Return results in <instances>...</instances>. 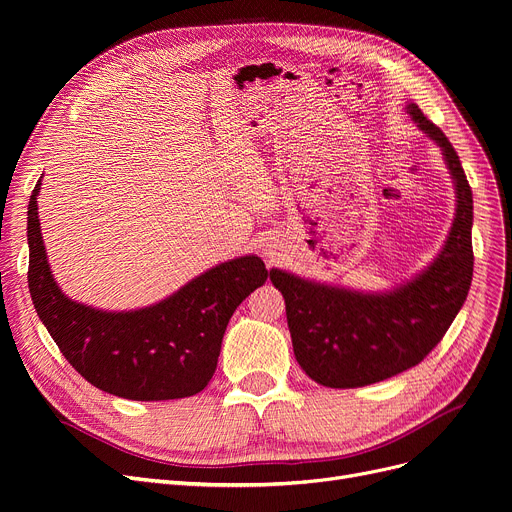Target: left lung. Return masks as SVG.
Returning <instances> with one entry per match:
<instances>
[{"label": "left lung", "instance_id": "obj_1", "mask_svg": "<svg viewBox=\"0 0 512 512\" xmlns=\"http://www.w3.org/2000/svg\"><path fill=\"white\" fill-rule=\"evenodd\" d=\"M417 126L444 151L456 186V215L436 261L413 282L386 294L315 284L282 270L270 278L286 301L292 351L321 386L359 388L419 365L461 311L473 278V195L446 134L407 105Z\"/></svg>", "mask_w": 512, "mask_h": 512}]
</instances>
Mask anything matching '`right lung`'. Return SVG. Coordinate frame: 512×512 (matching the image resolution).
<instances>
[{
	"instance_id": "add662e5",
	"label": "right lung",
	"mask_w": 512,
	"mask_h": 512,
	"mask_svg": "<svg viewBox=\"0 0 512 512\" xmlns=\"http://www.w3.org/2000/svg\"><path fill=\"white\" fill-rule=\"evenodd\" d=\"M29 201V288L39 319L66 361L95 388L128 400H172L201 392L218 367L222 338L236 307L270 272L255 257L215 265L170 299L139 311L107 313L64 297L47 265Z\"/></svg>"
}]
</instances>
